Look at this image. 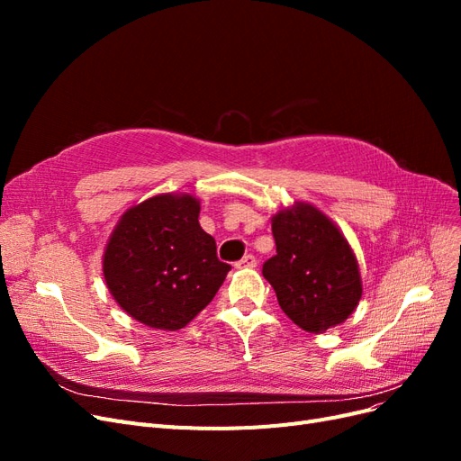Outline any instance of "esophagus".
<instances>
[{
    "label": "esophagus",
    "instance_id": "esophagus-1",
    "mask_svg": "<svg viewBox=\"0 0 461 461\" xmlns=\"http://www.w3.org/2000/svg\"><path fill=\"white\" fill-rule=\"evenodd\" d=\"M256 265H258V259L252 254H248L240 261H236V267L239 269H252V267H256Z\"/></svg>",
    "mask_w": 461,
    "mask_h": 461
}]
</instances>
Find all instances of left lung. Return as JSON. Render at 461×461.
I'll return each mask as SVG.
<instances>
[{
  "label": "left lung",
  "instance_id": "8db88e82",
  "mask_svg": "<svg viewBox=\"0 0 461 461\" xmlns=\"http://www.w3.org/2000/svg\"><path fill=\"white\" fill-rule=\"evenodd\" d=\"M276 256L263 263L281 310L308 332H325L350 317L361 300L354 249L312 203L296 202L271 219Z\"/></svg>",
  "mask_w": 461,
  "mask_h": 461
}]
</instances>
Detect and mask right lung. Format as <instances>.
<instances>
[{
	"label": "right lung",
	"instance_id": "add662e5",
	"mask_svg": "<svg viewBox=\"0 0 461 461\" xmlns=\"http://www.w3.org/2000/svg\"><path fill=\"white\" fill-rule=\"evenodd\" d=\"M200 200L158 194L122 213L104 252L111 296L149 329L186 327L230 271L217 258L212 234L200 227Z\"/></svg>",
	"mask_w": 461,
	"mask_h": 461
}]
</instances>
